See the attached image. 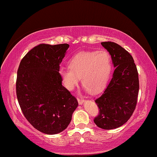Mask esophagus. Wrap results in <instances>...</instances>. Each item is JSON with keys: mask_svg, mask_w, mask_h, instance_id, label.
<instances>
[{"mask_svg": "<svg viewBox=\"0 0 157 157\" xmlns=\"http://www.w3.org/2000/svg\"><path fill=\"white\" fill-rule=\"evenodd\" d=\"M78 101L79 105H82L84 102H85V99H84L83 98H78Z\"/></svg>", "mask_w": 157, "mask_h": 157, "instance_id": "esophagus-1", "label": "esophagus"}]
</instances>
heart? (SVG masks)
Masks as SVG:
<instances>
[{
    "label": "heart",
    "instance_id": "1",
    "mask_svg": "<svg viewBox=\"0 0 157 157\" xmlns=\"http://www.w3.org/2000/svg\"><path fill=\"white\" fill-rule=\"evenodd\" d=\"M68 67L59 71L67 90H73L80 78L82 84L91 92L98 93L109 80L112 68L111 56L106 51H82L70 59Z\"/></svg>",
    "mask_w": 157,
    "mask_h": 157
}]
</instances>
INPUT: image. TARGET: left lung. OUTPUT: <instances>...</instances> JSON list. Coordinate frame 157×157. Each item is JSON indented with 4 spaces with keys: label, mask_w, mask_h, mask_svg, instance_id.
<instances>
[{
    "label": "left lung",
    "mask_w": 157,
    "mask_h": 157,
    "mask_svg": "<svg viewBox=\"0 0 157 157\" xmlns=\"http://www.w3.org/2000/svg\"><path fill=\"white\" fill-rule=\"evenodd\" d=\"M111 56L115 71L104 93L95 100L99 113L94 123L104 130L121 127L129 120L137 104L139 79L137 67L129 53L114 42H102Z\"/></svg>",
    "instance_id": "obj_1"
}]
</instances>
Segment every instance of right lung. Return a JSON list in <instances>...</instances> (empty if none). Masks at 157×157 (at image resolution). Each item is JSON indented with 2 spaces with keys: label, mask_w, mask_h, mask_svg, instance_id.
<instances>
[{
  "label": "right lung",
  "mask_w": 157,
  "mask_h": 157,
  "mask_svg": "<svg viewBox=\"0 0 157 157\" xmlns=\"http://www.w3.org/2000/svg\"><path fill=\"white\" fill-rule=\"evenodd\" d=\"M67 44H39L21 60L16 92L23 114L41 132L55 135L65 130L78 102L62 85L60 64Z\"/></svg>",
  "instance_id": "1"
}]
</instances>
